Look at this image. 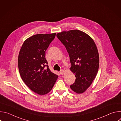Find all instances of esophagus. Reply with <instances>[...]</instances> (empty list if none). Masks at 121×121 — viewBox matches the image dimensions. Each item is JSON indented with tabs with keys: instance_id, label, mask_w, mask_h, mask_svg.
I'll return each mask as SVG.
<instances>
[{
	"instance_id": "obj_1",
	"label": "esophagus",
	"mask_w": 121,
	"mask_h": 121,
	"mask_svg": "<svg viewBox=\"0 0 121 121\" xmlns=\"http://www.w3.org/2000/svg\"><path fill=\"white\" fill-rule=\"evenodd\" d=\"M64 73H65V71H64V70H63V69L61 70H60V73L61 75L64 74Z\"/></svg>"
}]
</instances>
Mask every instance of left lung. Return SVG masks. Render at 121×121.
Here are the masks:
<instances>
[{"mask_svg":"<svg viewBox=\"0 0 121 121\" xmlns=\"http://www.w3.org/2000/svg\"><path fill=\"white\" fill-rule=\"evenodd\" d=\"M56 36L66 48L70 70L76 78L70 87L76 93H82L90 87L98 73L99 56L96 45L89 35L78 30L63 31Z\"/></svg>","mask_w":121,"mask_h":121,"instance_id":"obj_1","label":"left lung"}]
</instances>
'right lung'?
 Wrapping results in <instances>:
<instances>
[{
  "mask_svg": "<svg viewBox=\"0 0 121 121\" xmlns=\"http://www.w3.org/2000/svg\"><path fill=\"white\" fill-rule=\"evenodd\" d=\"M56 33L38 34L26 40L20 51L18 67L22 80L39 95L52 89L58 76L52 72L45 58V51Z\"/></svg>",
  "mask_w": 121,
  "mask_h": 121,
  "instance_id": "1",
  "label": "right lung"
}]
</instances>
